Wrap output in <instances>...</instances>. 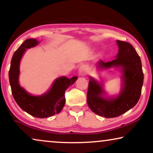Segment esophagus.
<instances>
[{
  "mask_svg": "<svg viewBox=\"0 0 153 153\" xmlns=\"http://www.w3.org/2000/svg\"><path fill=\"white\" fill-rule=\"evenodd\" d=\"M88 67L83 65L81 67L80 69H79V72H80V74H84L88 72Z\"/></svg>",
  "mask_w": 153,
  "mask_h": 153,
  "instance_id": "1",
  "label": "esophagus"
}]
</instances>
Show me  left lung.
<instances>
[{
	"instance_id": "left-lung-1",
	"label": "left lung",
	"mask_w": 153,
	"mask_h": 153,
	"mask_svg": "<svg viewBox=\"0 0 153 153\" xmlns=\"http://www.w3.org/2000/svg\"><path fill=\"white\" fill-rule=\"evenodd\" d=\"M118 55L112 61L98 62L99 68H121L123 88L116 98H105L102 85L90 77L87 102L91 111L105 118H115L133 108L139 101L143 83V73L141 58L133 46L128 42L117 40Z\"/></svg>"
}]
</instances>
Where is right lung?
<instances>
[{
	"mask_svg": "<svg viewBox=\"0 0 153 153\" xmlns=\"http://www.w3.org/2000/svg\"><path fill=\"white\" fill-rule=\"evenodd\" d=\"M36 39L25 40L12 58L9 70V80L12 94L19 107L31 116L36 118H48L61 111L65 104V92L77 79V76L71 79L61 76L56 79L51 89L40 96H33L26 92L19 83V64L26 49L38 45Z\"/></svg>",
	"mask_w": 153,
	"mask_h": 153,
	"instance_id": "add662e5",
	"label": "right lung"
}]
</instances>
